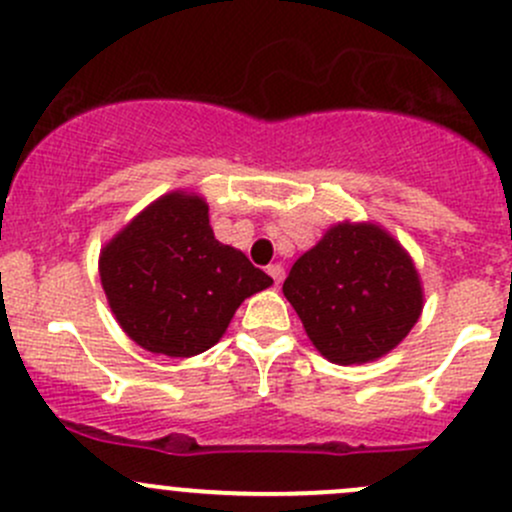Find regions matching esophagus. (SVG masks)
I'll return each mask as SVG.
<instances>
[{"label": "esophagus", "mask_w": 512, "mask_h": 512, "mask_svg": "<svg viewBox=\"0 0 512 512\" xmlns=\"http://www.w3.org/2000/svg\"><path fill=\"white\" fill-rule=\"evenodd\" d=\"M267 274H270V277L274 279V284H282V279H284V267L282 265H270L267 267Z\"/></svg>", "instance_id": "obj_1"}]
</instances>
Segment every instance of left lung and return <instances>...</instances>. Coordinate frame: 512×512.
Wrapping results in <instances>:
<instances>
[{"mask_svg":"<svg viewBox=\"0 0 512 512\" xmlns=\"http://www.w3.org/2000/svg\"><path fill=\"white\" fill-rule=\"evenodd\" d=\"M306 336L338 365L390 353L422 314L419 274L375 223H338L294 262L282 287Z\"/></svg>","mask_w":512,"mask_h":512,"instance_id":"obj_1","label":"left lung"}]
</instances>
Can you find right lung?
Returning <instances> with one entry per match:
<instances>
[{
	"label": "right lung",
	"mask_w": 512,
	"mask_h": 512,
	"mask_svg": "<svg viewBox=\"0 0 512 512\" xmlns=\"http://www.w3.org/2000/svg\"><path fill=\"white\" fill-rule=\"evenodd\" d=\"M100 282L137 346L191 358L215 346L242 301L270 287L272 277L215 240L201 196L174 191L102 247Z\"/></svg>",
	"instance_id": "add662e5"
}]
</instances>
